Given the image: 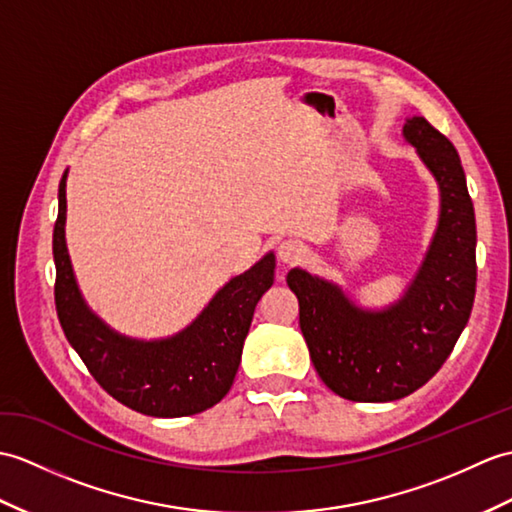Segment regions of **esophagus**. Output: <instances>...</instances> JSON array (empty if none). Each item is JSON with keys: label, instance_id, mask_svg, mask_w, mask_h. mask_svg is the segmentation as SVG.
Segmentation results:
<instances>
[{"label": "esophagus", "instance_id": "obj_1", "mask_svg": "<svg viewBox=\"0 0 512 512\" xmlns=\"http://www.w3.org/2000/svg\"><path fill=\"white\" fill-rule=\"evenodd\" d=\"M303 253H305L303 244L296 242V240H283V242L277 246V257H279V261H281V264H288V266L299 264V261L303 259Z\"/></svg>", "mask_w": 512, "mask_h": 512}]
</instances>
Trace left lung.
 Instances as JSON below:
<instances>
[{"instance_id":"left-lung-1","label":"left lung","mask_w":512,"mask_h":512,"mask_svg":"<svg viewBox=\"0 0 512 512\" xmlns=\"http://www.w3.org/2000/svg\"><path fill=\"white\" fill-rule=\"evenodd\" d=\"M401 137L438 187L436 229L403 292L384 307H364L340 283L303 268L285 277L316 373L349 401H395L430 382L475 299V213L458 152L421 115L408 117Z\"/></svg>"}]
</instances>
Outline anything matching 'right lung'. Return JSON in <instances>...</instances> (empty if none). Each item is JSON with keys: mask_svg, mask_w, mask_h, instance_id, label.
<instances>
[{"mask_svg": "<svg viewBox=\"0 0 512 512\" xmlns=\"http://www.w3.org/2000/svg\"><path fill=\"white\" fill-rule=\"evenodd\" d=\"M67 174L58 185L54 224L56 312L71 347L111 397L148 417L205 412L231 390L255 307L275 283V253L235 275L202 312L172 336L133 338L113 329L82 296L65 240Z\"/></svg>", "mask_w": 512, "mask_h": 512, "instance_id": "obj_1", "label": "right lung"}]
</instances>
